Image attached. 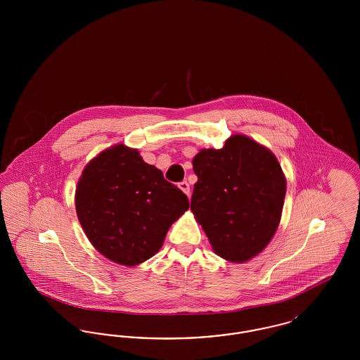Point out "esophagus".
Masks as SVG:
<instances>
[{
  "instance_id": "1",
  "label": "esophagus",
  "mask_w": 360,
  "mask_h": 360,
  "mask_svg": "<svg viewBox=\"0 0 360 360\" xmlns=\"http://www.w3.org/2000/svg\"><path fill=\"white\" fill-rule=\"evenodd\" d=\"M179 188L186 194V195H190V185H188V182L186 181H184V182H181L179 185Z\"/></svg>"
}]
</instances>
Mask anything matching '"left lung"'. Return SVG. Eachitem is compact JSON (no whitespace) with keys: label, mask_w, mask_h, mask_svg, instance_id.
I'll use <instances>...</instances> for the list:
<instances>
[{"label":"left lung","mask_w":360,"mask_h":360,"mask_svg":"<svg viewBox=\"0 0 360 360\" xmlns=\"http://www.w3.org/2000/svg\"><path fill=\"white\" fill-rule=\"evenodd\" d=\"M198 176L190 209L213 251L243 263L260 254L281 221L286 178L275 155L255 140L233 135L220 150L193 159Z\"/></svg>","instance_id":"left-lung-1"}]
</instances>
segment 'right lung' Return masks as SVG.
I'll use <instances>...</instances> for the list:
<instances>
[{
	"label": "right lung",
	"mask_w": 360,
	"mask_h": 360,
	"mask_svg": "<svg viewBox=\"0 0 360 360\" xmlns=\"http://www.w3.org/2000/svg\"><path fill=\"white\" fill-rule=\"evenodd\" d=\"M75 209L100 254L136 266L160 250L172 224L188 210V200L137 150L117 144L86 166L75 190Z\"/></svg>",
	"instance_id": "1"
}]
</instances>
